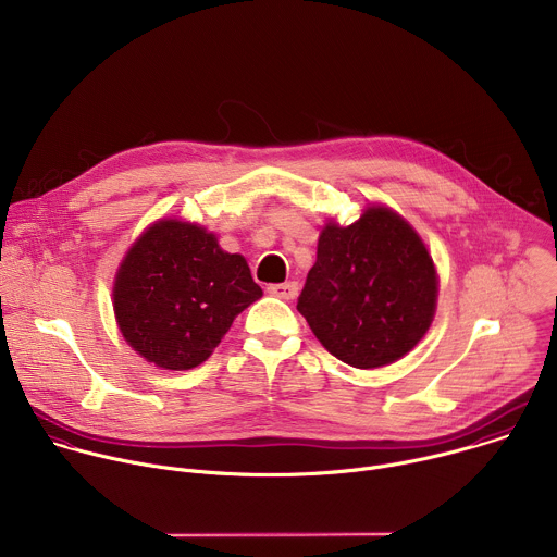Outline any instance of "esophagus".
Returning <instances> with one entry per match:
<instances>
[{
    "label": "esophagus",
    "mask_w": 557,
    "mask_h": 557,
    "mask_svg": "<svg viewBox=\"0 0 557 557\" xmlns=\"http://www.w3.org/2000/svg\"><path fill=\"white\" fill-rule=\"evenodd\" d=\"M269 293L280 297V299H295L299 293V284L297 282H284V284H271Z\"/></svg>",
    "instance_id": "esophagus-1"
}]
</instances>
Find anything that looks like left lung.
<instances>
[{"label":"left lung","mask_w":557,"mask_h":557,"mask_svg":"<svg viewBox=\"0 0 557 557\" xmlns=\"http://www.w3.org/2000/svg\"><path fill=\"white\" fill-rule=\"evenodd\" d=\"M434 262L414 228L372 207L350 224L329 222L297 310L322 346L352 368H381L408 355L436 308Z\"/></svg>","instance_id":"obj_1"}]
</instances>
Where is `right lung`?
<instances>
[{"instance_id": "obj_1", "label": "right lung", "mask_w": 557, "mask_h": 557, "mask_svg": "<svg viewBox=\"0 0 557 557\" xmlns=\"http://www.w3.org/2000/svg\"><path fill=\"white\" fill-rule=\"evenodd\" d=\"M262 297L243 256L198 224L161 220L125 256L114 312L127 344L165 370L200 366L249 304Z\"/></svg>"}]
</instances>
